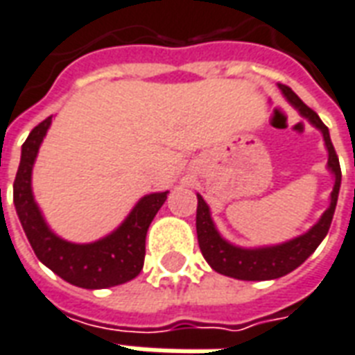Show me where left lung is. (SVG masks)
<instances>
[{
    "label": "left lung",
    "mask_w": 355,
    "mask_h": 355,
    "mask_svg": "<svg viewBox=\"0 0 355 355\" xmlns=\"http://www.w3.org/2000/svg\"><path fill=\"white\" fill-rule=\"evenodd\" d=\"M279 89H281L290 105L300 112V116L305 117L309 123L322 132L327 149V170L335 178V183H333L331 196H329V206H327L326 211L322 213L318 223L311 226L305 234H301V236L290 239V241H284V243L268 245V247H252V249L238 247V245L226 241L218 234L217 226L213 223L211 211H209L206 200L202 198L200 194H196L198 196L196 234H198L200 250L206 258V262L217 273L232 277V279H239V281H271V279L288 275L290 271L300 268L301 263L305 262L316 250V247L322 243V239L327 236V230H329L333 220V213H335V207H337V198H339L340 164L339 157H337L335 148H333L331 138H329V129L322 123L318 114L311 110L288 86L279 84Z\"/></svg>",
    "instance_id": "left-lung-1"
}]
</instances>
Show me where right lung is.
<instances>
[{"mask_svg": "<svg viewBox=\"0 0 355 355\" xmlns=\"http://www.w3.org/2000/svg\"><path fill=\"white\" fill-rule=\"evenodd\" d=\"M50 125L52 116L29 132L12 185L16 215L31 249L55 275L80 288H108L135 279L144 268L148 228L164 204L168 191L146 194L116 230L93 243H73L60 238L46 225L31 189L33 164Z\"/></svg>", "mask_w": 355, "mask_h": 355, "instance_id": "add662e5", "label": "right lung"}]
</instances>
